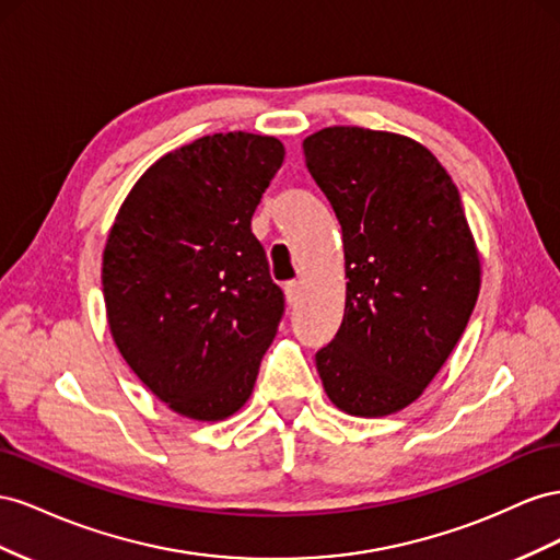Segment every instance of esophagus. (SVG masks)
<instances>
[{
    "label": "esophagus",
    "instance_id": "1",
    "mask_svg": "<svg viewBox=\"0 0 560 560\" xmlns=\"http://www.w3.org/2000/svg\"><path fill=\"white\" fill-rule=\"evenodd\" d=\"M283 291H285V300H289V305L295 307L298 302H300V283L298 281H289V283L283 285Z\"/></svg>",
    "mask_w": 560,
    "mask_h": 560
}]
</instances>
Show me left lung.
<instances>
[{
	"label": "left lung",
	"mask_w": 560,
	"mask_h": 560,
	"mask_svg": "<svg viewBox=\"0 0 560 560\" xmlns=\"http://www.w3.org/2000/svg\"><path fill=\"white\" fill-rule=\"evenodd\" d=\"M305 164L342 228V326L316 351L335 408L382 418L418 401L465 332L481 255L453 178L401 133L328 126Z\"/></svg>",
	"instance_id": "obj_1"
}]
</instances>
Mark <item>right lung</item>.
Here are the masks:
<instances>
[{
  "label": "right lung",
  "instance_id": "right-lung-1",
  "mask_svg": "<svg viewBox=\"0 0 560 560\" xmlns=\"http://www.w3.org/2000/svg\"><path fill=\"white\" fill-rule=\"evenodd\" d=\"M281 140L213 133L140 175L112 222L103 295L112 340L159 401L197 422L250 398L283 293L250 232Z\"/></svg>",
  "mask_w": 560,
  "mask_h": 560
}]
</instances>
